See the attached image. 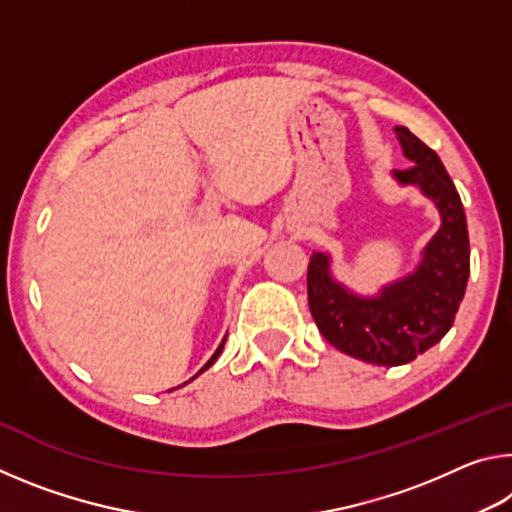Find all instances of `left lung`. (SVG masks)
Instances as JSON below:
<instances>
[{
    "mask_svg": "<svg viewBox=\"0 0 512 512\" xmlns=\"http://www.w3.org/2000/svg\"><path fill=\"white\" fill-rule=\"evenodd\" d=\"M409 169L393 171L402 187H418L440 214L436 230L413 273L388 282L375 296H361L332 273V255L309 257V309L320 334L354 359L402 366L433 348L454 325L470 277V239L461 196L443 162L406 126L393 128Z\"/></svg>",
    "mask_w": 512,
    "mask_h": 512,
    "instance_id": "obj_1",
    "label": "left lung"
}]
</instances>
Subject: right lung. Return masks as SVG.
Masks as SVG:
<instances>
[{
  "label": "right lung",
  "mask_w": 512,
  "mask_h": 512,
  "mask_svg": "<svg viewBox=\"0 0 512 512\" xmlns=\"http://www.w3.org/2000/svg\"><path fill=\"white\" fill-rule=\"evenodd\" d=\"M223 345H225V339H223V341H221V345H219V348H216V352H214V354H212V359H210V361H207V363H205V366H203V370H201V372H205V370H207V368H210V366H212V363H214V361H216V359H219V354H221V352H223Z\"/></svg>",
  "instance_id": "add662e5"
}]
</instances>
